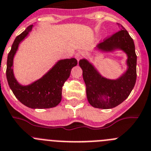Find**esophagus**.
<instances>
[{
    "mask_svg": "<svg viewBox=\"0 0 151 151\" xmlns=\"http://www.w3.org/2000/svg\"><path fill=\"white\" fill-rule=\"evenodd\" d=\"M83 57V53L82 52H78L75 54V58L77 59V60L78 61V62L82 59Z\"/></svg>",
    "mask_w": 151,
    "mask_h": 151,
    "instance_id": "esophagus-1",
    "label": "esophagus"
}]
</instances>
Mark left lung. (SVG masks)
<instances>
[{
    "mask_svg": "<svg viewBox=\"0 0 151 151\" xmlns=\"http://www.w3.org/2000/svg\"><path fill=\"white\" fill-rule=\"evenodd\" d=\"M120 31L104 39L96 48L102 52L121 50L127 55V70L116 80L102 77L86 59L80 60L83 77L86 87V96L89 104L96 108H115L126 100L136 82L137 55L134 41L123 25L118 24Z\"/></svg>",
    "mask_w": 151,
    "mask_h": 151,
    "instance_id": "8db88e82",
    "label": "left lung"
}]
</instances>
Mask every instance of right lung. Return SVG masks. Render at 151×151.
<instances>
[{"instance_id": "obj_1", "label": "right lung", "mask_w": 151, "mask_h": 151, "mask_svg": "<svg viewBox=\"0 0 151 151\" xmlns=\"http://www.w3.org/2000/svg\"><path fill=\"white\" fill-rule=\"evenodd\" d=\"M33 25H30L17 36L12 45L6 62V79L9 88L21 103L30 108L43 109L54 108L62 100V90L73 67L77 65V59L59 60L48 72L37 81L28 86L19 83L13 74V58L20 42L28 36Z\"/></svg>"}]
</instances>
